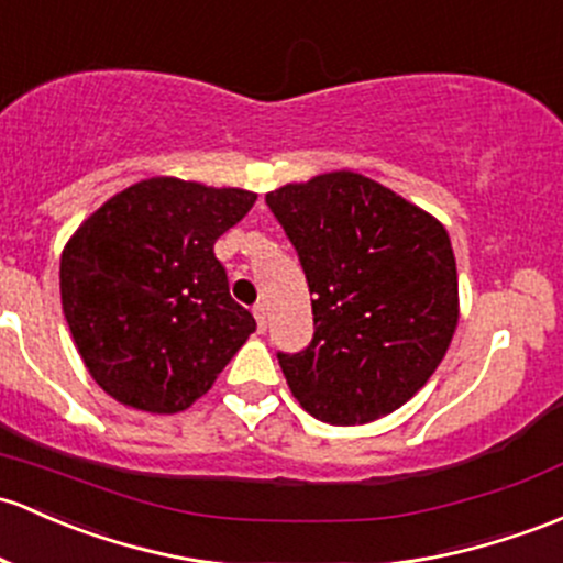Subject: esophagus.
<instances>
[{"mask_svg": "<svg viewBox=\"0 0 563 563\" xmlns=\"http://www.w3.org/2000/svg\"><path fill=\"white\" fill-rule=\"evenodd\" d=\"M252 313H255V319H257V328L265 330V324H268V308H265V303H255Z\"/></svg>", "mask_w": 563, "mask_h": 563, "instance_id": "esophagus-1", "label": "esophagus"}]
</instances>
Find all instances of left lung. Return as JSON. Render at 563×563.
Wrapping results in <instances>:
<instances>
[{
  "mask_svg": "<svg viewBox=\"0 0 563 563\" xmlns=\"http://www.w3.org/2000/svg\"><path fill=\"white\" fill-rule=\"evenodd\" d=\"M265 203L313 295L311 343L276 354L292 395L338 427L397 410L438 371L459 322L445 228L354 172L284 185Z\"/></svg>",
  "mask_w": 563,
  "mask_h": 563,
  "instance_id": "1",
  "label": "left lung"
}]
</instances>
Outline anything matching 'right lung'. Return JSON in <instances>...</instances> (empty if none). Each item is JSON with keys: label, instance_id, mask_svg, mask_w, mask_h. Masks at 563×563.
<instances>
[{"label": "right lung", "instance_id": "1", "mask_svg": "<svg viewBox=\"0 0 563 563\" xmlns=\"http://www.w3.org/2000/svg\"><path fill=\"white\" fill-rule=\"evenodd\" d=\"M255 201L239 187L153 177L77 228L62 255V306L107 395L150 413L190 408L255 332L214 257Z\"/></svg>", "mask_w": 563, "mask_h": 563}]
</instances>
